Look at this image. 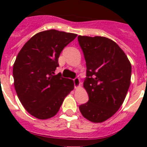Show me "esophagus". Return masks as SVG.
I'll use <instances>...</instances> for the list:
<instances>
[{"mask_svg": "<svg viewBox=\"0 0 147 147\" xmlns=\"http://www.w3.org/2000/svg\"><path fill=\"white\" fill-rule=\"evenodd\" d=\"M74 82V85H75V88H77L80 86V80H79V78H76L73 79Z\"/></svg>", "mask_w": 147, "mask_h": 147, "instance_id": "1", "label": "esophagus"}]
</instances>
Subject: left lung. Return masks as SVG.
I'll return each mask as SVG.
<instances>
[{
  "instance_id": "left-lung-1",
  "label": "left lung",
  "mask_w": 147,
  "mask_h": 147,
  "mask_svg": "<svg viewBox=\"0 0 147 147\" xmlns=\"http://www.w3.org/2000/svg\"><path fill=\"white\" fill-rule=\"evenodd\" d=\"M78 40L87 68L83 85L89 97L79 110L88 121L101 123L123 104L130 85L131 64L118 45L108 38L78 36Z\"/></svg>"
}]
</instances>
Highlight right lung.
Segmentation results:
<instances>
[{"label": "right lung", "instance_id": "1", "mask_svg": "<svg viewBox=\"0 0 147 147\" xmlns=\"http://www.w3.org/2000/svg\"><path fill=\"white\" fill-rule=\"evenodd\" d=\"M77 34L49 30L36 33L18 53L13 68L20 102L38 119L53 117L74 89L73 81L55 75L61 52Z\"/></svg>", "mask_w": 147, "mask_h": 147}]
</instances>
